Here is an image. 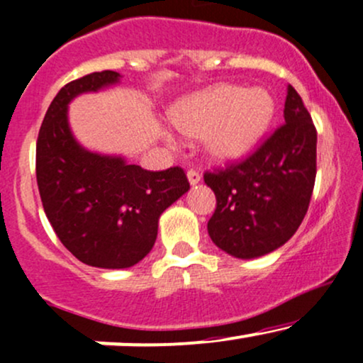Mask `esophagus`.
I'll use <instances>...</instances> for the list:
<instances>
[{
  "instance_id": "34e87169",
  "label": "esophagus",
  "mask_w": 363,
  "mask_h": 363,
  "mask_svg": "<svg viewBox=\"0 0 363 363\" xmlns=\"http://www.w3.org/2000/svg\"><path fill=\"white\" fill-rule=\"evenodd\" d=\"M188 179H189V184L194 186V184H198V182L201 181V174L198 172V170L191 169L189 172H188Z\"/></svg>"
}]
</instances>
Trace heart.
I'll return each mask as SVG.
<instances>
[{"instance_id": "obj_1", "label": "heart", "mask_w": 363, "mask_h": 363, "mask_svg": "<svg viewBox=\"0 0 363 363\" xmlns=\"http://www.w3.org/2000/svg\"><path fill=\"white\" fill-rule=\"evenodd\" d=\"M274 99L262 87L246 89L222 84L179 101L170 111L172 123L188 138H204L217 162L245 157L264 136L274 115Z\"/></svg>"}]
</instances>
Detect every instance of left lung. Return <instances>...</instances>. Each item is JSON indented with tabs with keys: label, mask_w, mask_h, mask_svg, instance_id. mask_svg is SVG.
I'll return each mask as SVG.
<instances>
[{
	"label": "left lung",
	"mask_w": 363,
	"mask_h": 363,
	"mask_svg": "<svg viewBox=\"0 0 363 363\" xmlns=\"http://www.w3.org/2000/svg\"><path fill=\"white\" fill-rule=\"evenodd\" d=\"M284 121L246 158L203 179L217 198L212 241L236 258L284 245L308 210L317 174V130L300 94L288 86Z\"/></svg>",
	"instance_id": "1"
}]
</instances>
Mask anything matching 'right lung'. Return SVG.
I'll return each mask as SVG.
<instances>
[{
    "label": "right lung",
    "mask_w": 363,
    "mask_h": 363,
    "mask_svg": "<svg viewBox=\"0 0 363 363\" xmlns=\"http://www.w3.org/2000/svg\"><path fill=\"white\" fill-rule=\"evenodd\" d=\"M103 70L58 91L35 145V177L43 208L58 240L82 264L127 269L153 248L158 218L189 189L181 167L160 172L82 148L70 133L67 106L77 94L115 84Z\"/></svg>",
    "instance_id": "1"
}]
</instances>
